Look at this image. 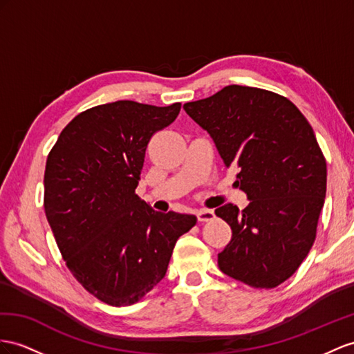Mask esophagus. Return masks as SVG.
Returning <instances> with one entry per match:
<instances>
[{"mask_svg":"<svg viewBox=\"0 0 354 354\" xmlns=\"http://www.w3.org/2000/svg\"><path fill=\"white\" fill-rule=\"evenodd\" d=\"M215 218V214L211 209H201L197 212V220L201 223H207V221H212Z\"/></svg>","mask_w":354,"mask_h":354,"instance_id":"1","label":"esophagus"}]
</instances>
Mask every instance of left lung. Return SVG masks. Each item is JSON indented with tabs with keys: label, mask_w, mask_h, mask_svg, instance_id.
I'll return each mask as SVG.
<instances>
[{
	"label": "left lung",
	"mask_w": 354,
	"mask_h": 354,
	"mask_svg": "<svg viewBox=\"0 0 354 354\" xmlns=\"http://www.w3.org/2000/svg\"><path fill=\"white\" fill-rule=\"evenodd\" d=\"M184 109L250 198L242 211L215 209L232 229L220 269L254 288L279 286L310 252L324 203L326 158L313 127L288 98L252 86H224Z\"/></svg>",
	"instance_id": "8db88e82"
}]
</instances>
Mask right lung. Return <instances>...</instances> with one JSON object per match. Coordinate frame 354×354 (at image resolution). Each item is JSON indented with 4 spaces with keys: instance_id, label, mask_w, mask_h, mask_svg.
Listing matches in <instances>:
<instances>
[{
    "instance_id": "1",
    "label": "right lung",
    "mask_w": 354,
    "mask_h": 354,
    "mask_svg": "<svg viewBox=\"0 0 354 354\" xmlns=\"http://www.w3.org/2000/svg\"><path fill=\"white\" fill-rule=\"evenodd\" d=\"M166 107L120 100L79 113L44 170V212L68 270L88 293L129 306L165 278L194 215L161 214L136 194L151 138L176 120Z\"/></svg>"
}]
</instances>
